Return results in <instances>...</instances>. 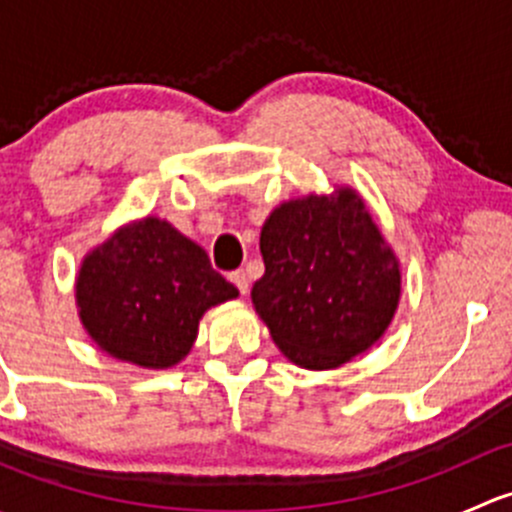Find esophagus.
<instances>
[{
  "label": "esophagus",
  "instance_id": "1",
  "mask_svg": "<svg viewBox=\"0 0 512 512\" xmlns=\"http://www.w3.org/2000/svg\"><path fill=\"white\" fill-rule=\"evenodd\" d=\"M230 282L240 289V294H247V289H250V277H247L245 270L230 272Z\"/></svg>",
  "mask_w": 512,
  "mask_h": 512
}]
</instances>
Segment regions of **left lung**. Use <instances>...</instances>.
<instances>
[{
  "mask_svg": "<svg viewBox=\"0 0 512 512\" xmlns=\"http://www.w3.org/2000/svg\"><path fill=\"white\" fill-rule=\"evenodd\" d=\"M252 307L292 364L324 371L374 347L401 299V265L352 185L285 200L260 232Z\"/></svg>",
  "mask_w": 512,
  "mask_h": 512,
  "instance_id": "8db88e82",
  "label": "left lung"
}]
</instances>
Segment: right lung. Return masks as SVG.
<instances>
[{"mask_svg":"<svg viewBox=\"0 0 512 512\" xmlns=\"http://www.w3.org/2000/svg\"><path fill=\"white\" fill-rule=\"evenodd\" d=\"M237 294L198 242L156 215L121 225L86 252L74 282L91 342L141 369L180 364L203 314Z\"/></svg>","mask_w":512,"mask_h":512,"instance_id":"right-lung-1","label":"right lung"}]
</instances>
